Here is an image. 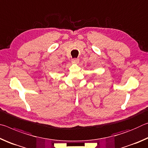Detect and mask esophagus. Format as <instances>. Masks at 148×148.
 I'll return each instance as SVG.
<instances>
[{
  "label": "esophagus",
  "instance_id": "1",
  "mask_svg": "<svg viewBox=\"0 0 148 148\" xmlns=\"http://www.w3.org/2000/svg\"><path fill=\"white\" fill-rule=\"evenodd\" d=\"M72 62H73V63H75V64L78 63V62H79V59H77V58H74V59H72Z\"/></svg>",
  "mask_w": 148,
  "mask_h": 148
}]
</instances>
